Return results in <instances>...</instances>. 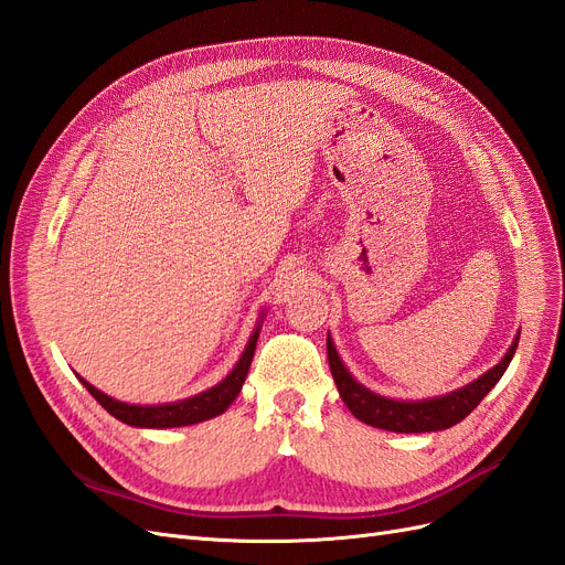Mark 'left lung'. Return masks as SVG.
Instances as JSON below:
<instances>
[{
  "instance_id": "8db88e82",
  "label": "left lung",
  "mask_w": 565,
  "mask_h": 565,
  "mask_svg": "<svg viewBox=\"0 0 565 565\" xmlns=\"http://www.w3.org/2000/svg\"><path fill=\"white\" fill-rule=\"evenodd\" d=\"M519 334L514 339V344H511L509 351L504 353L502 361L486 374H481V377L452 393H446V396L424 398V401H393L365 388L363 384H358L351 377L347 365L341 363L330 334H328V361H330L334 384L339 388V396L347 403V407L351 409L355 419H361L370 426H377V429H384V431H396V434L443 431L465 419L471 409L488 396L490 388L502 380L511 358L516 353Z\"/></svg>"
}]
</instances>
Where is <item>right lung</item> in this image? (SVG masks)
<instances>
[{"instance_id":"add662e5","label":"right lung","mask_w":565,"mask_h":565,"mask_svg":"<svg viewBox=\"0 0 565 565\" xmlns=\"http://www.w3.org/2000/svg\"><path fill=\"white\" fill-rule=\"evenodd\" d=\"M262 322H264V313L259 324H256L254 334L249 337L247 347L241 355V361L235 363V367L231 370V374L226 380H221L216 386L207 388L198 393V396H191L185 401H177V403H164V405H129L122 401H115L110 398L108 393L98 391L96 386H92L87 380H82L79 374V382L87 386V391L92 396L100 403V407H106L108 413L125 422L129 426H141V429H172V426H188V424H198L204 419H212L221 413H226L228 405L237 398V393H241L245 377L249 372L252 365V358H254V349H256V339H259V330H262Z\"/></svg>"}]
</instances>
